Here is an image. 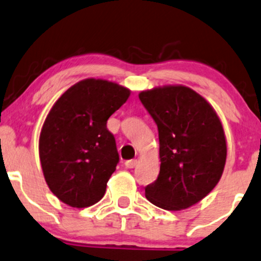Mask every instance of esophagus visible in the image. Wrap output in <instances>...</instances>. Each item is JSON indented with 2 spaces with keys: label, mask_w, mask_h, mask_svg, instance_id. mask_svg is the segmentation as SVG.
I'll use <instances>...</instances> for the list:
<instances>
[{
  "label": "esophagus",
  "mask_w": 261,
  "mask_h": 261,
  "mask_svg": "<svg viewBox=\"0 0 261 261\" xmlns=\"http://www.w3.org/2000/svg\"><path fill=\"white\" fill-rule=\"evenodd\" d=\"M124 166L127 167V168H134V167L137 166V160H128V161H125Z\"/></svg>",
  "instance_id": "obj_1"
}]
</instances>
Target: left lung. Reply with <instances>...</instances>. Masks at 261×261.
<instances>
[{"label":"left lung","instance_id":"1","mask_svg":"<svg viewBox=\"0 0 261 261\" xmlns=\"http://www.w3.org/2000/svg\"><path fill=\"white\" fill-rule=\"evenodd\" d=\"M139 99L156 122L160 139V174L145 188L146 198L167 211L191 207L223 174L226 140L219 117L184 86L141 92Z\"/></svg>","mask_w":261,"mask_h":261}]
</instances>
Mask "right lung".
Here are the masks:
<instances>
[{
    "instance_id": "add662e5",
    "label": "right lung",
    "mask_w": 261,
    "mask_h": 261,
    "mask_svg": "<svg viewBox=\"0 0 261 261\" xmlns=\"http://www.w3.org/2000/svg\"><path fill=\"white\" fill-rule=\"evenodd\" d=\"M129 89L87 79L58 99L40 136V160L50 191L76 208L95 204L120 156L109 117L127 101Z\"/></svg>"
}]
</instances>
